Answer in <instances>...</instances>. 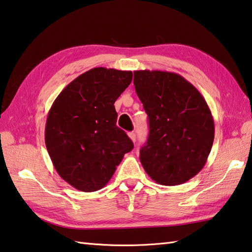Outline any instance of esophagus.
<instances>
[{"instance_id":"1","label":"esophagus","mask_w":252,"mask_h":252,"mask_svg":"<svg viewBox=\"0 0 252 252\" xmlns=\"http://www.w3.org/2000/svg\"><path fill=\"white\" fill-rule=\"evenodd\" d=\"M128 136H129V138L132 140V141H136V134L135 132H128Z\"/></svg>"}]
</instances>
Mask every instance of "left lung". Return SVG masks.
<instances>
[{"mask_svg":"<svg viewBox=\"0 0 252 252\" xmlns=\"http://www.w3.org/2000/svg\"><path fill=\"white\" fill-rule=\"evenodd\" d=\"M134 85L149 120L142 167L159 184L189 181L205 165L214 141L206 101L182 75L168 71H135Z\"/></svg>","mask_w":252,"mask_h":252,"instance_id":"1","label":"left lung"}]
</instances>
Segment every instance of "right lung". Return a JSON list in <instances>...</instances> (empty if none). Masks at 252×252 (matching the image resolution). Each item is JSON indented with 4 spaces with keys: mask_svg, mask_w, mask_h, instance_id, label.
Segmentation results:
<instances>
[{
    "mask_svg": "<svg viewBox=\"0 0 252 252\" xmlns=\"http://www.w3.org/2000/svg\"><path fill=\"white\" fill-rule=\"evenodd\" d=\"M131 79V71L93 68L70 82L52 103L45 128L47 150L58 174L79 191L105 187L134 148L116 126L114 106Z\"/></svg>",
    "mask_w": 252,
    "mask_h": 252,
    "instance_id": "right-lung-1",
    "label": "right lung"
}]
</instances>
